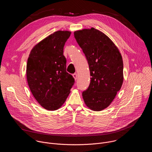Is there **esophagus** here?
<instances>
[{
    "mask_svg": "<svg viewBox=\"0 0 152 152\" xmlns=\"http://www.w3.org/2000/svg\"><path fill=\"white\" fill-rule=\"evenodd\" d=\"M73 77H74V79H75V80H76V79H77V74H76V73H74V74L73 75Z\"/></svg>",
    "mask_w": 152,
    "mask_h": 152,
    "instance_id": "34e87169",
    "label": "esophagus"
}]
</instances>
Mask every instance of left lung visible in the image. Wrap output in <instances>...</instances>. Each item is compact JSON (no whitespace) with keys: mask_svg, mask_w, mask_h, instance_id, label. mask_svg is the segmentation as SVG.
I'll use <instances>...</instances> for the list:
<instances>
[{"mask_svg":"<svg viewBox=\"0 0 152 152\" xmlns=\"http://www.w3.org/2000/svg\"><path fill=\"white\" fill-rule=\"evenodd\" d=\"M74 35L88 61L91 76L88 89L82 93L83 101L92 111H102L121 88V55L109 37L94 28L76 31Z\"/></svg>","mask_w":152,"mask_h":152,"instance_id":"1","label":"left lung"}]
</instances>
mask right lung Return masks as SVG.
I'll use <instances>...</instances> for the list:
<instances>
[{"label":"right lung","instance_id":"obj_1","mask_svg":"<svg viewBox=\"0 0 152 152\" xmlns=\"http://www.w3.org/2000/svg\"><path fill=\"white\" fill-rule=\"evenodd\" d=\"M71 32L58 31L37 44L31 50L26 66L30 90L45 109L55 111L66 102L75 83L66 72L63 55L65 43Z\"/></svg>","mask_w":152,"mask_h":152}]
</instances>
